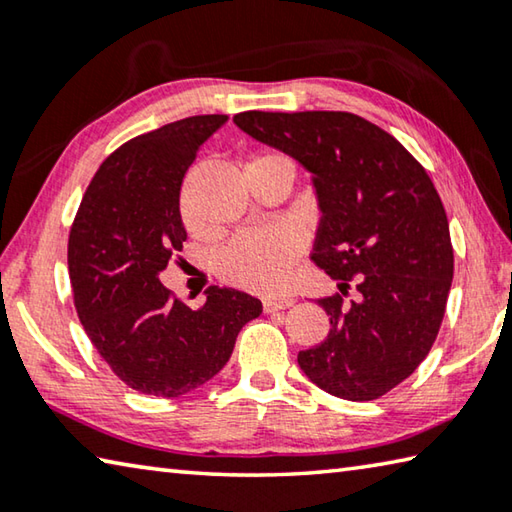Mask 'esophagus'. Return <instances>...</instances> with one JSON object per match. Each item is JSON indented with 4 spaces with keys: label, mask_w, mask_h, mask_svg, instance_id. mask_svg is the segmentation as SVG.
I'll return each instance as SVG.
<instances>
[{
    "label": "esophagus",
    "mask_w": 512,
    "mask_h": 512,
    "mask_svg": "<svg viewBox=\"0 0 512 512\" xmlns=\"http://www.w3.org/2000/svg\"><path fill=\"white\" fill-rule=\"evenodd\" d=\"M293 298H287V296H280V298H264L262 300V307L266 314H273V311H282V309H289L293 307Z\"/></svg>",
    "instance_id": "1"
}]
</instances>
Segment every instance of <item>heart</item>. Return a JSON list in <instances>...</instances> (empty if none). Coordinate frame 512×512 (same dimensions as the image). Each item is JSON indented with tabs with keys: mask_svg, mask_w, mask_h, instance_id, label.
<instances>
[{
	"mask_svg": "<svg viewBox=\"0 0 512 512\" xmlns=\"http://www.w3.org/2000/svg\"><path fill=\"white\" fill-rule=\"evenodd\" d=\"M291 167L293 164L287 155L277 151H262L248 162L246 169H264V167ZM183 219L189 232L201 235V228L194 221L189 210V196L183 194L180 201ZM300 255V239L296 232L275 228L266 232H244L225 246L219 259H216V271L221 280L232 287L253 291V293H275L289 282L291 268Z\"/></svg>",
	"mask_w": 512,
	"mask_h": 512,
	"instance_id": "obj_1",
	"label": "heart"
}]
</instances>
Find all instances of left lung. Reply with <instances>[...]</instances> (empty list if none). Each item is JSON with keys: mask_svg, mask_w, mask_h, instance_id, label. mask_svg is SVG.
Masks as SVG:
<instances>
[{"mask_svg": "<svg viewBox=\"0 0 512 512\" xmlns=\"http://www.w3.org/2000/svg\"><path fill=\"white\" fill-rule=\"evenodd\" d=\"M235 124L298 160L323 212L311 259L339 293L318 300L329 334L298 366L329 395L377 400L420 366L445 316L454 250L436 187L391 133L352 112L248 110Z\"/></svg>", "mask_w": 512, "mask_h": 512, "instance_id": "8db88e82", "label": "left lung"}]
</instances>
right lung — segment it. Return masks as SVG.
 <instances>
[{"label":"right lung","mask_w":512,"mask_h":512,"mask_svg":"<svg viewBox=\"0 0 512 512\" xmlns=\"http://www.w3.org/2000/svg\"><path fill=\"white\" fill-rule=\"evenodd\" d=\"M228 115H196L137 135L85 189L67 244L74 307L110 370L133 391L180 397L228 363L237 334L262 314L244 291L210 287L198 309L162 287L187 239L180 185Z\"/></svg>","instance_id":"add662e5"}]
</instances>
